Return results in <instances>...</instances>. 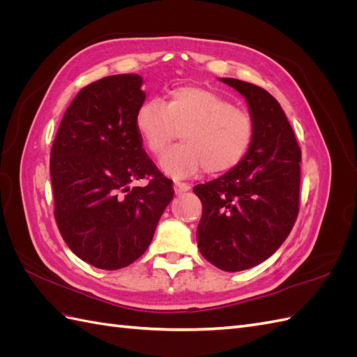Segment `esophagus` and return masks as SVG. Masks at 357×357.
Wrapping results in <instances>:
<instances>
[{
  "label": "esophagus",
  "mask_w": 357,
  "mask_h": 357,
  "mask_svg": "<svg viewBox=\"0 0 357 357\" xmlns=\"http://www.w3.org/2000/svg\"><path fill=\"white\" fill-rule=\"evenodd\" d=\"M190 189V186L188 183H181V181H174V192L176 195H180L183 192H188Z\"/></svg>",
  "instance_id": "1"
}]
</instances>
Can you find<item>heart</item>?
Returning a JSON list of instances; mask_svg holds the SVG:
<instances>
[{
    "label": "heart",
    "mask_w": 357,
    "mask_h": 357,
    "mask_svg": "<svg viewBox=\"0 0 357 357\" xmlns=\"http://www.w3.org/2000/svg\"><path fill=\"white\" fill-rule=\"evenodd\" d=\"M134 125L152 155H160L180 132L181 143L159 159L165 174L186 178L204 169L225 174L240 164L252 146L253 119L220 93L199 86H180L167 102L147 98L138 105Z\"/></svg>",
    "instance_id": "1"
}]
</instances>
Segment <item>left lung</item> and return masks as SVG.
<instances>
[{"instance_id":"8db88e82","label":"left lung","mask_w":357,"mask_h":357,"mask_svg":"<svg viewBox=\"0 0 357 357\" xmlns=\"http://www.w3.org/2000/svg\"><path fill=\"white\" fill-rule=\"evenodd\" d=\"M220 82L245 98L255 135L238 165L193 188L202 202L197 240L208 262L235 273L264 262L294 228L299 211L301 149L271 93L243 80Z\"/></svg>"}]
</instances>
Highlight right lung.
Returning <instances> with one entry per match:
<instances>
[{
  "instance_id": "obj_1",
  "label": "right lung",
  "mask_w": 357,
  "mask_h": 357,
  "mask_svg": "<svg viewBox=\"0 0 357 357\" xmlns=\"http://www.w3.org/2000/svg\"><path fill=\"white\" fill-rule=\"evenodd\" d=\"M143 77L117 74L83 88L63 114L50 152L55 219L75 256L96 268L131 265L152 243L174 197L143 149L134 117ZM151 177L146 187L130 188Z\"/></svg>"
}]
</instances>
